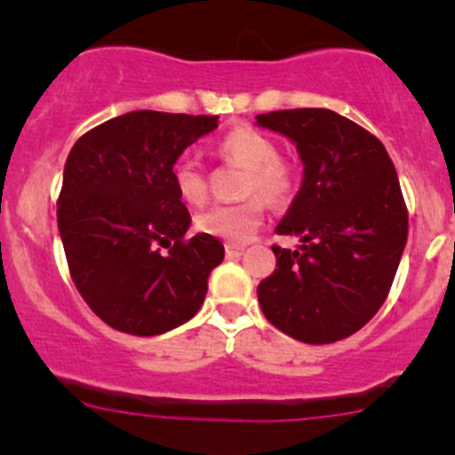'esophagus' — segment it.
<instances>
[{
    "label": "esophagus",
    "mask_w": 455,
    "mask_h": 455,
    "mask_svg": "<svg viewBox=\"0 0 455 455\" xmlns=\"http://www.w3.org/2000/svg\"><path fill=\"white\" fill-rule=\"evenodd\" d=\"M224 249H227L228 257H237V255L244 253V246H242V244H227Z\"/></svg>",
    "instance_id": "obj_1"
}]
</instances>
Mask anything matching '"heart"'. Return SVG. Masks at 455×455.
<instances>
[{
  "mask_svg": "<svg viewBox=\"0 0 455 455\" xmlns=\"http://www.w3.org/2000/svg\"><path fill=\"white\" fill-rule=\"evenodd\" d=\"M215 154L224 163L244 169L240 194L249 196L235 204H215L202 211L196 227L202 233L228 242H246L264 222V200L282 204L295 191V169L279 156L273 139L253 127H235L215 142ZM173 187L187 204L198 206L206 200V176L194 158H180L173 164Z\"/></svg>",
  "mask_w": 455,
  "mask_h": 455,
  "instance_id": "heart-1",
  "label": "heart"
}]
</instances>
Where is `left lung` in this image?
<instances>
[{
	"label": "left lung",
	"mask_w": 455,
	"mask_h": 455,
	"mask_svg": "<svg viewBox=\"0 0 455 455\" xmlns=\"http://www.w3.org/2000/svg\"><path fill=\"white\" fill-rule=\"evenodd\" d=\"M257 125L297 145L304 182L279 222L297 251L257 286L261 313L297 341L334 343L379 313L407 242V206L383 142L323 108L259 114Z\"/></svg>",
	"instance_id": "1"
}]
</instances>
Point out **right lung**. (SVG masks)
<instances>
[{
    "label": "right lung",
    "mask_w": 455,
    "mask_h": 455,
    "mask_svg": "<svg viewBox=\"0 0 455 455\" xmlns=\"http://www.w3.org/2000/svg\"><path fill=\"white\" fill-rule=\"evenodd\" d=\"M215 127L218 116L139 109L100 123L68 156L57 202L68 268L92 313L118 332L163 334L204 301L224 246L206 233L187 240L191 215L172 173Z\"/></svg>",
    "instance_id": "right-lung-1"
}]
</instances>
